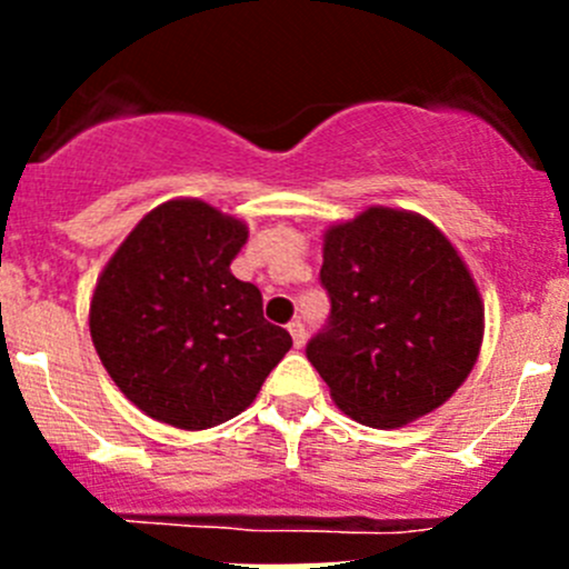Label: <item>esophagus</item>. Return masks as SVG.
Returning a JSON list of instances; mask_svg holds the SVG:
<instances>
[{
	"mask_svg": "<svg viewBox=\"0 0 569 569\" xmlns=\"http://www.w3.org/2000/svg\"><path fill=\"white\" fill-rule=\"evenodd\" d=\"M289 332H291V341H295V347L300 349L302 343H306V336H308L306 325H302L300 319H295V321H291V325H289Z\"/></svg>",
	"mask_w": 569,
	"mask_h": 569,
	"instance_id": "esophagus-1",
	"label": "esophagus"
}]
</instances>
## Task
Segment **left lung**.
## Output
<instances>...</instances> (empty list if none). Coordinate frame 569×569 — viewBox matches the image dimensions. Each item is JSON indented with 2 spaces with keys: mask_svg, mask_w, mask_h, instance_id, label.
I'll list each match as a JSON object with an SVG mask.
<instances>
[{
  "mask_svg": "<svg viewBox=\"0 0 569 569\" xmlns=\"http://www.w3.org/2000/svg\"><path fill=\"white\" fill-rule=\"evenodd\" d=\"M319 280L330 317L306 355L349 418L401 427L470 375L485 308L462 258L429 220L369 209L332 226Z\"/></svg>",
  "mask_w": 569,
  "mask_h": 569,
  "instance_id": "8db88e82",
  "label": "left lung"
}]
</instances>
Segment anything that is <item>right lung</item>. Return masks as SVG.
<instances>
[{"instance_id":"1","label":"right lung","mask_w":569,"mask_h":569,"mask_svg":"<svg viewBox=\"0 0 569 569\" xmlns=\"http://www.w3.org/2000/svg\"><path fill=\"white\" fill-rule=\"evenodd\" d=\"M248 228L203 200H168L126 237L90 302V336L114 386L178 429L239 416L291 336L233 278Z\"/></svg>"}]
</instances>
